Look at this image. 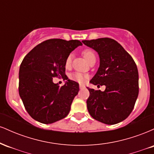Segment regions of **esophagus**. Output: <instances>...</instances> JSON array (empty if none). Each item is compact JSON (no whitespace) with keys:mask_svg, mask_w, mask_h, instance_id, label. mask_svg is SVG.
<instances>
[{"mask_svg":"<svg viewBox=\"0 0 154 154\" xmlns=\"http://www.w3.org/2000/svg\"><path fill=\"white\" fill-rule=\"evenodd\" d=\"M85 88V86L84 85H79V88H80V89H83V88Z\"/></svg>","mask_w":154,"mask_h":154,"instance_id":"34e87169","label":"esophagus"}]
</instances>
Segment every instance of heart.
Wrapping results in <instances>:
<instances>
[{"instance_id": "obj_1", "label": "heart", "mask_w": 154, "mask_h": 154, "mask_svg": "<svg viewBox=\"0 0 154 154\" xmlns=\"http://www.w3.org/2000/svg\"><path fill=\"white\" fill-rule=\"evenodd\" d=\"M82 55L89 63L91 62L93 60H95V58H96L95 52L93 50H91V49H85V50L82 51ZM72 61V54H70L69 55H68L66 60H65V66H66V68H69V67L71 66ZM86 77H87L86 75H83L82 73H79V72H75V73L70 75V78H71V79L75 81V82L80 83L84 82L85 81Z\"/></svg>"}]
</instances>
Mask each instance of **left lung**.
Returning a JSON list of instances; mask_svg holds the SVG:
<instances>
[{
  "label": "left lung",
  "instance_id": "1",
  "mask_svg": "<svg viewBox=\"0 0 154 154\" xmlns=\"http://www.w3.org/2000/svg\"><path fill=\"white\" fill-rule=\"evenodd\" d=\"M98 52L100 66L90 82L105 85L104 91L88 88L87 107L93 119L114 125L128 117L135 106L139 93L138 71L132 56L111 38L83 40Z\"/></svg>",
  "mask_w": 154,
  "mask_h": 154
}]
</instances>
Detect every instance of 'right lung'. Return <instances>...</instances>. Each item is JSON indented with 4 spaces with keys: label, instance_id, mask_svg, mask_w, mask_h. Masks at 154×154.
<instances>
[{
    "label": "right lung",
    "instance_id": "1",
    "mask_svg": "<svg viewBox=\"0 0 154 154\" xmlns=\"http://www.w3.org/2000/svg\"><path fill=\"white\" fill-rule=\"evenodd\" d=\"M82 43L79 40L50 39L38 44L26 55L19 68V93L28 114L36 121L51 124L68 115L79 84L68 79L65 60ZM54 77L67 79L61 87Z\"/></svg>",
    "mask_w": 154,
    "mask_h": 154
}]
</instances>
